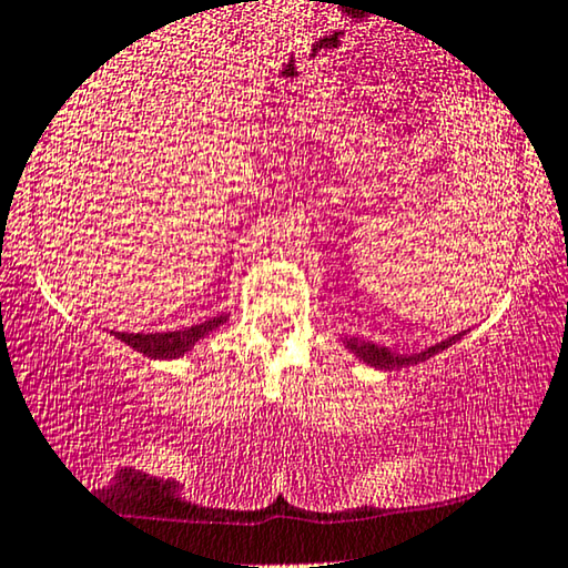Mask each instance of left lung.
<instances>
[{
	"label": "left lung",
	"instance_id": "1",
	"mask_svg": "<svg viewBox=\"0 0 568 568\" xmlns=\"http://www.w3.org/2000/svg\"><path fill=\"white\" fill-rule=\"evenodd\" d=\"M453 339H458V337H453ZM453 339L440 342V345L429 347V349H425V353H419V355H409V357L396 355V353H390V349H386V347H378V345H373V342H361V339H349L347 347L353 349L357 357H363L365 363H371L375 367H383V371H394V367H406V365L427 361V357L437 355V353H440V349H445L447 345H450Z\"/></svg>",
	"mask_w": 568,
	"mask_h": 568
}]
</instances>
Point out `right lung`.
Returning <instances> with one entry per match:
<instances>
[{
    "mask_svg": "<svg viewBox=\"0 0 568 568\" xmlns=\"http://www.w3.org/2000/svg\"><path fill=\"white\" fill-rule=\"evenodd\" d=\"M226 322V316L207 318L203 324L187 326V329L178 332H162V334H131V332H115V337L125 342L128 347H133L135 353H143L146 357H180L185 355L197 339L205 337L207 332H213L215 326Z\"/></svg>",
    "mask_w": 568,
    "mask_h": 568,
    "instance_id": "obj_1",
    "label": "right lung"
}]
</instances>
